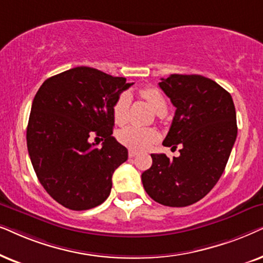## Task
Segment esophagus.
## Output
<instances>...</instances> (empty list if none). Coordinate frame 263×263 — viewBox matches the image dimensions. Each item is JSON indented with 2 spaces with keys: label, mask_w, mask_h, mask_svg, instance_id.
Returning a JSON list of instances; mask_svg holds the SVG:
<instances>
[{
  "label": "esophagus",
  "mask_w": 263,
  "mask_h": 263,
  "mask_svg": "<svg viewBox=\"0 0 263 263\" xmlns=\"http://www.w3.org/2000/svg\"><path fill=\"white\" fill-rule=\"evenodd\" d=\"M137 155H138V153L136 152V150H132V149L128 150V157H131V159H132V157L137 156Z\"/></svg>",
  "instance_id": "obj_1"
}]
</instances>
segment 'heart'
Returning <instances> with one entry per match:
<instances>
[{
  "label": "heart",
  "instance_id": "obj_1",
  "mask_svg": "<svg viewBox=\"0 0 263 263\" xmlns=\"http://www.w3.org/2000/svg\"><path fill=\"white\" fill-rule=\"evenodd\" d=\"M141 96L150 104L157 115L167 111V103L162 93L155 87H145L141 90ZM131 97L127 92L121 93L113 104V119L115 124L124 125L128 119V108ZM159 134L152 127H139L136 125H128L118 132V139L121 144L131 149L143 150L149 148L156 139Z\"/></svg>",
  "mask_w": 263,
  "mask_h": 263
}]
</instances>
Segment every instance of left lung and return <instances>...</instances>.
<instances>
[{
	"instance_id": "8db88e82",
	"label": "left lung",
	"mask_w": 263,
	"mask_h": 263,
	"mask_svg": "<svg viewBox=\"0 0 263 263\" xmlns=\"http://www.w3.org/2000/svg\"><path fill=\"white\" fill-rule=\"evenodd\" d=\"M159 85L177 108L162 144L180 145V156L152 154L143 186L160 204L186 207L204 197L223 173L237 138L236 108L230 92L203 76L171 74Z\"/></svg>"
}]
</instances>
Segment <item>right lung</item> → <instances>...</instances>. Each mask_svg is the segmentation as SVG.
Segmentation results:
<instances>
[{
  "label": "right lung",
  "mask_w": 263,
  "mask_h": 263,
  "mask_svg": "<svg viewBox=\"0 0 263 263\" xmlns=\"http://www.w3.org/2000/svg\"><path fill=\"white\" fill-rule=\"evenodd\" d=\"M134 83L99 69L74 67L50 77L34 96L27 150L45 191L72 211L108 198L114 171L128 153L113 136V104ZM91 138L105 139L102 148Z\"/></svg>",
  "instance_id": "1"
}]
</instances>
